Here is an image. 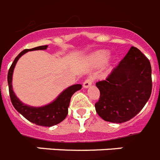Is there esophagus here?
I'll list each match as a JSON object with an SVG mask.
<instances>
[{
  "label": "esophagus",
  "instance_id": "1",
  "mask_svg": "<svg viewBox=\"0 0 160 160\" xmlns=\"http://www.w3.org/2000/svg\"><path fill=\"white\" fill-rule=\"evenodd\" d=\"M93 81H94V78L92 77V76H89V77H88V78L84 80V84H83L84 88H88V87H90V86L92 85V84L93 83Z\"/></svg>",
  "mask_w": 160,
  "mask_h": 160
}]
</instances>
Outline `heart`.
I'll list each match as a JSON object with an SVG mask.
<instances>
[{
    "label": "heart",
    "mask_w": 160,
    "mask_h": 160,
    "mask_svg": "<svg viewBox=\"0 0 160 160\" xmlns=\"http://www.w3.org/2000/svg\"><path fill=\"white\" fill-rule=\"evenodd\" d=\"M109 52L107 51H99L96 52L93 55V59L97 61V63H105L109 57Z\"/></svg>",
    "instance_id": "obj_1"
}]
</instances>
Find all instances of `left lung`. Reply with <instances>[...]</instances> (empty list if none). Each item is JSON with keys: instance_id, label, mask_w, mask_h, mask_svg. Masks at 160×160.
I'll return each mask as SVG.
<instances>
[{"instance_id": "left-lung-1", "label": "left lung", "mask_w": 160, "mask_h": 160, "mask_svg": "<svg viewBox=\"0 0 160 160\" xmlns=\"http://www.w3.org/2000/svg\"><path fill=\"white\" fill-rule=\"evenodd\" d=\"M99 101L97 113L103 120L122 123L139 113L152 90L149 59L134 47L112 70L105 80L97 82Z\"/></svg>"}]
</instances>
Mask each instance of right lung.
<instances>
[{
  "label": "right lung",
  "mask_w": 160,
  "mask_h": 160,
  "mask_svg": "<svg viewBox=\"0 0 160 160\" xmlns=\"http://www.w3.org/2000/svg\"><path fill=\"white\" fill-rule=\"evenodd\" d=\"M48 46H40L34 47L32 49H26L22 51L18 56L15 58L14 61L11 65L8 72V84H9V96H10L11 102L13 104L16 110L20 113L28 121L32 123L41 126H52L59 124V122L63 121L68 113V106L70 104L71 97L76 91L81 89V84H74L65 89L59 95L56 99L47 105L42 107H32L25 105L16 97L13 92L12 87V77L14 67L17 62L22 55L31 51L37 50H46Z\"/></svg>",
  "instance_id": "right-lung-1"
}]
</instances>
